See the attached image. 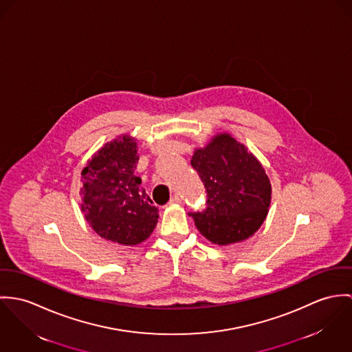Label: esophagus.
<instances>
[{"instance_id":"esophagus-1","label":"esophagus","mask_w":352,"mask_h":352,"mask_svg":"<svg viewBox=\"0 0 352 352\" xmlns=\"http://www.w3.org/2000/svg\"><path fill=\"white\" fill-rule=\"evenodd\" d=\"M181 197L179 195H174V197H171V199H170V205H174V204H181Z\"/></svg>"}]
</instances>
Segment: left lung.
I'll list each match as a JSON object with an SVG mask.
<instances>
[{
    "label": "left lung",
    "mask_w": 352,
    "mask_h": 352,
    "mask_svg": "<svg viewBox=\"0 0 352 352\" xmlns=\"http://www.w3.org/2000/svg\"><path fill=\"white\" fill-rule=\"evenodd\" d=\"M192 166L206 189V208L190 213L197 230L217 245L255 234L269 213L272 184L265 167L230 133H217L195 148Z\"/></svg>",
    "instance_id": "1"
}]
</instances>
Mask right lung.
Here are the masks:
<instances>
[{
  "label": "right lung",
  "mask_w": 352,
  "mask_h": 352,
  "mask_svg": "<svg viewBox=\"0 0 352 352\" xmlns=\"http://www.w3.org/2000/svg\"><path fill=\"white\" fill-rule=\"evenodd\" d=\"M138 140L121 135L101 147L82 170L80 210L93 231L122 245L144 241L157 227V208L135 175Z\"/></svg>",
  "instance_id": "right-lung-1"
}]
</instances>
